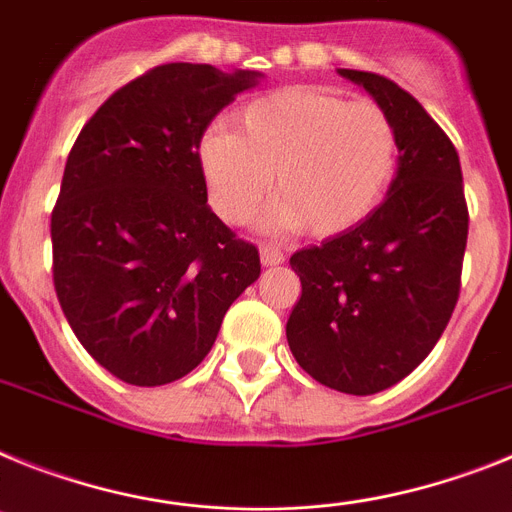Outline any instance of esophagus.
I'll return each mask as SVG.
<instances>
[{"mask_svg":"<svg viewBox=\"0 0 512 512\" xmlns=\"http://www.w3.org/2000/svg\"><path fill=\"white\" fill-rule=\"evenodd\" d=\"M260 260H262V265H281L286 257H283V252L278 250V247H273V244H262Z\"/></svg>","mask_w":512,"mask_h":512,"instance_id":"1","label":"esophagus"}]
</instances>
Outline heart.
Here are the masks:
<instances>
[{"instance_id":"heart-1","label":"heart","mask_w":512,"mask_h":512,"mask_svg":"<svg viewBox=\"0 0 512 512\" xmlns=\"http://www.w3.org/2000/svg\"><path fill=\"white\" fill-rule=\"evenodd\" d=\"M234 126L198 144L211 203L229 224L260 211L275 175V221L335 237L366 221L397 177L399 131L373 100L288 87L247 102Z\"/></svg>"}]
</instances>
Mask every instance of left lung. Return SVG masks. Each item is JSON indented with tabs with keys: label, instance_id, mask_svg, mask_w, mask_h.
Wrapping results in <instances>:
<instances>
[{
	"label": "left lung",
	"instance_id": "obj_1",
	"mask_svg": "<svg viewBox=\"0 0 512 512\" xmlns=\"http://www.w3.org/2000/svg\"><path fill=\"white\" fill-rule=\"evenodd\" d=\"M340 74L391 115L399 170L366 221L293 252L301 296L286 337L311 379L366 397L410 376L441 340L459 301L469 208L459 151L428 110L381 74Z\"/></svg>",
	"mask_w": 512,
	"mask_h": 512
}]
</instances>
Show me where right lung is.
Returning a JSON list of instances; mask_svg holds the SVG:
<instances>
[{"instance_id": "right-lung-1", "label": "right lung", "mask_w": 512, "mask_h": 512, "mask_svg": "<svg viewBox=\"0 0 512 512\" xmlns=\"http://www.w3.org/2000/svg\"><path fill=\"white\" fill-rule=\"evenodd\" d=\"M255 71L162 64L84 123L51 211L53 288L84 350L133 386L182 379L260 275L208 208L198 144Z\"/></svg>"}]
</instances>
